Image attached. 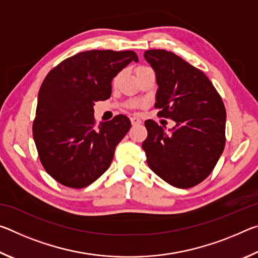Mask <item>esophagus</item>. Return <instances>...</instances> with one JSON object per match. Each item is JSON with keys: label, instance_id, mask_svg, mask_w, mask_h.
I'll use <instances>...</instances> for the list:
<instances>
[{"label": "esophagus", "instance_id": "34e87169", "mask_svg": "<svg viewBox=\"0 0 258 258\" xmlns=\"http://www.w3.org/2000/svg\"><path fill=\"white\" fill-rule=\"evenodd\" d=\"M131 123H132V125H139L142 123V120L138 118V117H132V118H131Z\"/></svg>", "mask_w": 258, "mask_h": 258}]
</instances>
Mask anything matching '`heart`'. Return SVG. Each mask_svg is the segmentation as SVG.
Segmentation results:
<instances>
[{
  "instance_id": "heart-1",
  "label": "heart",
  "mask_w": 258,
  "mask_h": 258,
  "mask_svg": "<svg viewBox=\"0 0 258 258\" xmlns=\"http://www.w3.org/2000/svg\"><path fill=\"white\" fill-rule=\"evenodd\" d=\"M139 68H140V67H139ZM117 81H118V76L115 77V80H113V84H116ZM130 107H131V108H134V107H137V104H135V103H131Z\"/></svg>"
}]
</instances>
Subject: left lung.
Returning a JSON list of instances; mask_svg holds the SVG:
<instances>
[{
	"mask_svg": "<svg viewBox=\"0 0 258 258\" xmlns=\"http://www.w3.org/2000/svg\"><path fill=\"white\" fill-rule=\"evenodd\" d=\"M145 58L156 73L158 115L176 121L171 134L146 120L142 143L147 164L169 184L187 189L213 172L225 147L226 111L213 83L173 52L148 50Z\"/></svg>",
	"mask_w": 258,
	"mask_h": 258,
	"instance_id": "obj_1",
	"label": "left lung"
}]
</instances>
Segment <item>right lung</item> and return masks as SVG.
Instances as JSON below:
<instances>
[{
	"mask_svg": "<svg viewBox=\"0 0 258 258\" xmlns=\"http://www.w3.org/2000/svg\"><path fill=\"white\" fill-rule=\"evenodd\" d=\"M133 51L91 50L64 59L43 81L33 121L38 157L47 174L73 189L90 185L110 166L131 128L125 115L97 125L94 102L111 95V81Z\"/></svg>",
	"mask_w": 258,
	"mask_h": 258,
	"instance_id": "1",
	"label": "right lung"
}]
</instances>
